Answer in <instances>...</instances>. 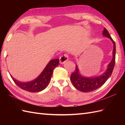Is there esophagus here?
Wrapping results in <instances>:
<instances>
[{
  "mask_svg": "<svg viewBox=\"0 0 125 125\" xmlns=\"http://www.w3.org/2000/svg\"><path fill=\"white\" fill-rule=\"evenodd\" d=\"M68 60V56L67 55L64 54L61 56L60 58V64H64L65 62H67Z\"/></svg>",
  "mask_w": 125,
  "mask_h": 125,
  "instance_id": "obj_1",
  "label": "esophagus"
}]
</instances>
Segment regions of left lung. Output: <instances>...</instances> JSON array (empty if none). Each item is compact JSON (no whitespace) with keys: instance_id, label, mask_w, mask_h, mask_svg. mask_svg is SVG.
Segmentation results:
<instances>
[{"instance_id":"left-lung-1","label":"left lung","mask_w":125,"mask_h":125,"mask_svg":"<svg viewBox=\"0 0 125 125\" xmlns=\"http://www.w3.org/2000/svg\"><path fill=\"white\" fill-rule=\"evenodd\" d=\"M103 35L109 38L113 44L112 59L108 64L106 70L101 75L97 76L86 77L82 75L78 66L76 65V69L71 74L70 79L73 85L82 92H91L99 88L112 75L115 64V43L111 37L108 31L105 28H104Z\"/></svg>"}]
</instances>
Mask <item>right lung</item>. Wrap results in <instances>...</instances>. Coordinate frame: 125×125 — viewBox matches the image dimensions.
<instances>
[{
    "label": "right lung",
    "mask_w": 125,
    "mask_h": 125,
    "mask_svg": "<svg viewBox=\"0 0 125 125\" xmlns=\"http://www.w3.org/2000/svg\"><path fill=\"white\" fill-rule=\"evenodd\" d=\"M59 64V59L51 60L38 77L34 80L27 82L19 81L10 75L13 81L17 85L26 91L31 92H38L47 87L51 79L54 68Z\"/></svg>",
    "instance_id": "1"
}]
</instances>
